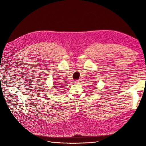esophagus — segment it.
I'll return each instance as SVG.
<instances>
[{"label": "esophagus", "instance_id": "obj_1", "mask_svg": "<svg viewBox=\"0 0 146 146\" xmlns=\"http://www.w3.org/2000/svg\"><path fill=\"white\" fill-rule=\"evenodd\" d=\"M75 84H80V80H77L76 82H74Z\"/></svg>", "mask_w": 146, "mask_h": 146}]
</instances>
